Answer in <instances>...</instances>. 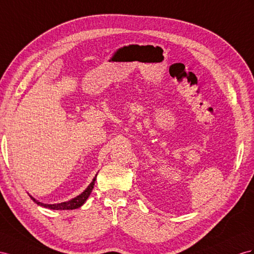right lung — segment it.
Wrapping results in <instances>:
<instances>
[{
	"label": "right lung",
	"instance_id": "add662e5",
	"mask_svg": "<svg viewBox=\"0 0 254 254\" xmlns=\"http://www.w3.org/2000/svg\"><path fill=\"white\" fill-rule=\"evenodd\" d=\"M96 176H97V174L95 175V177L93 178V180L91 181V184L87 187V189L84 190L82 193H80L79 195H78V196L71 198V199H69L67 201H63V203H59V204H44V203H41V201L36 200L33 196H32V195H30V194L29 195H30L31 199H33V201H35L37 205L43 206L45 208H49V209H54V210H73V209H77V208L81 207L84 204V201H86L88 199V197L90 196L91 192H92V190H93L94 181L96 179Z\"/></svg>",
	"mask_w": 254,
	"mask_h": 254
}]
</instances>
